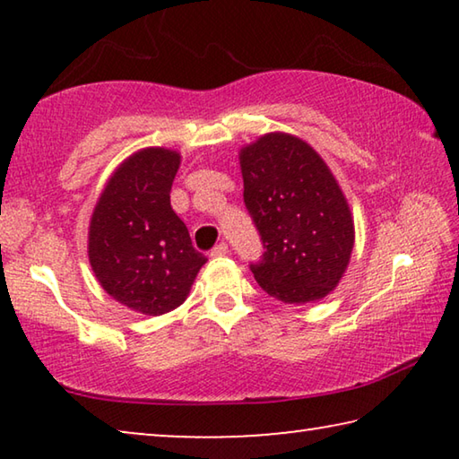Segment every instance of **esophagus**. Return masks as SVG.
Here are the masks:
<instances>
[{"label":"esophagus","instance_id":"1","mask_svg":"<svg viewBox=\"0 0 459 459\" xmlns=\"http://www.w3.org/2000/svg\"><path fill=\"white\" fill-rule=\"evenodd\" d=\"M224 255H229V245L227 243H219L211 251V257H224Z\"/></svg>","mask_w":459,"mask_h":459}]
</instances>
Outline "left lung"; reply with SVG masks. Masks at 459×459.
Listing matches in <instances>:
<instances>
[{
    "label": "left lung",
    "mask_w": 459,
    "mask_h": 459,
    "mask_svg": "<svg viewBox=\"0 0 459 459\" xmlns=\"http://www.w3.org/2000/svg\"><path fill=\"white\" fill-rule=\"evenodd\" d=\"M238 160L245 206L265 248L251 263L257 283L283 304L325 298L354 247V221L336 178L312 145L281 131L243 147Z\"/></svg>",
    "instance_id": "obj_1"
}]
</instances>
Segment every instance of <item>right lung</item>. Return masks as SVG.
<instances>
[{"label":"right lung","instance_id":"add662e5","mask_svg":"<svg viewBox=\"0 0 459 459\" xmlns=\"http://www.w3.org/2000/svg\"><path fill=\"white\" fill-rule=\"evenodd\" d=\"M180 153L145 147L129 155L100 192L89 227V261L115 301L145 316L182 306L206 257L172 211Z\"/></svg>","mask_w":459,"mask_h":459}]
</instances>
